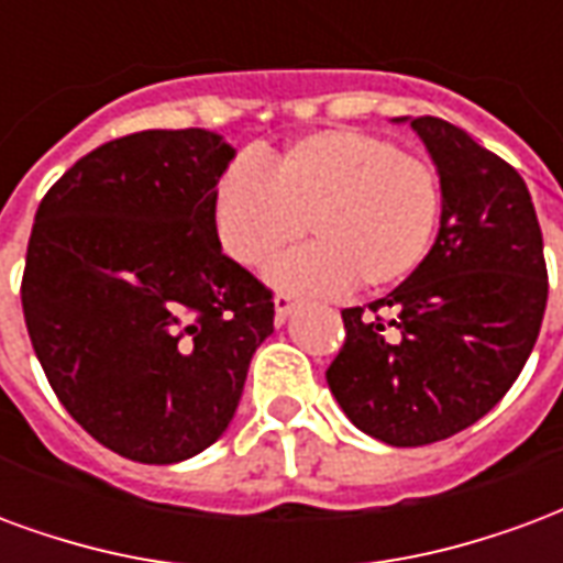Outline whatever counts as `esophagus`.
Segmentation results:
<instances>
[{
    "label": "esophagus",
    "instance_id": "esophagus-1",
    "mask_svg": "<svg viewBox=\"0 0 563 563\" xmlns=\"http://www.w3.org/2000/svg\"><path fill=\"white\" fill-rule=\"evenodd\" d=\"M294 306H297V299L290 297V294H278L276 297V323H285L287 314L294 311Z\"/></svg>",
    "mask_w": 563,
    "mask_h": 563
}]
</instances>
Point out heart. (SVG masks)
<instances>
[{"instance_id":"1","label":"heart","mask_w":563,"mask_h":563,"mask_svg":"<svg viewBox=\"0 0 563 563\" xmlns=\"http://www.w3.org/2000/svg\"><path fill=\"white\" fill-rule=\"evenodd\" d=\"M212 221L224 252L264 266L302 231L311 245L282 257L269 282L297 294L401 285L432 249L441 179L426 158L363 131H314L257 164L219 176Z\"/></svg>"}]
</instances>
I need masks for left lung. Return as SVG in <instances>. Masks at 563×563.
I'll list each match as a JSON object with an SVG mask.
<instances>
[{
	"mask_svg": "<svg viewBox=\"0 0 563 563\" xmlns=\"http://www.w3.org/2000/svg\"><path fill=\"white\" fill-rule=\"evenodd\" d=\"M441 179V228L420 269L368 311L344 309L327 384L356 429L422 446L504 399L543 323V233L525 179L467 131L399 117Z\"/></svg>",
	"mask_w": 563,
	"mask_h": 563,
	"instance_id": "1",
	"label": "left lung"
}]
</instances>
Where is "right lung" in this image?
Listing matches in <instances>:
<instances>
[{"mask_svg": "<svg viewBox=\"0 0 563 563\" xmlns=\"http://www.w3.org/2000/svg\"><path fill=\"white\" fill-rule=\"evenodd\" d=\"M207 129L98 146L44 195L23 318L65 411L143 465L216 444L240 405L273 297L221 252L212 195L233 162Z\"/></svg>", "mask_w": 563, "mask_h": 563, "instance_id": "add662e5", "label": "right lung"}]
</instances>
